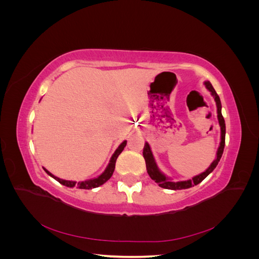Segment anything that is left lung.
<instances>
[{
	"label": "left lung",
	"instance_id": "1",
	"mask_svg": "<svg viewBox=\"0 0 259 259\" xmlns=\"http://www.w3.org/2000/svg\"><path fill=\"white\" fill-rule=\"evenodd\" d=\"M206 89L210 92L211 96L214 97L215 101H216V106H217V117H218V122L219 125H221V131H222V137H221V145H219V148L217 150V156L216 159L213 161V163L210 164L209 167L205 170L203 171L202 174L198 175V176H194L192 179L189 180H185V182H170V180L164 175L162 174L161 171L159 170L158 166H156V163L154 161L153 158V154L151 152V149L150 146H149L148 143L145 144L144 147V151H143V155L145 158L146 161V167H147V171L149 176L151 177L152 180L158 184L160 187L164 188V189H169V190H182V189H188V188H191L193 186H197L198 184H200L203 179L206 178L211 171L214 170V168L217 166V164L221 160L223 152H224V148H225V136H226V124H225V120H224V116L222 114V103H221V99H219V96L217 95L216 91L214 90L213 85L210 84L209 81L204 82Z\"/></svg>",
	"mask_w": 259,
	"mask_h": 259
}]
</instances>
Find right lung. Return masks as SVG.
Returning a JSON list of instances; mask_svg holds the SVG:
<instances>
[{"label": "right lung", "instance_id": "add662e5", "mask_svg": "<svg viewBox=\"0 0 259 259\" xmlns=\"http://www.w3.org/2000/svg\"><path fill=\"white\" fill-rule=\"evenodd\" d=\"M125 146H126V140H124V142H123L119 147H117L115 152H114L113 155L111 156L110 162H109L107 168L105 169L104 173L101 174L100 176H98L97 178L90 179V180H84V182L76 183V182H71V180L60 179V178H58V177H56V176H54L52 173H50V171H49L48 169L44 168V170H45L46 173H48L50 176H52L54 179H56L58 183H60L61 185H64V186H67V187H70V188H72V187L76 186L77 188H79V189H93V188H97V187H99V186H101V185H104L108 179H110V177L112 176L113 171H114L115 162H116L117 156H119L120 153L123 151V149H124Z\"/></svg>", "mask_w": 259, "mask_h": 259}]
</instances>
